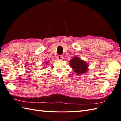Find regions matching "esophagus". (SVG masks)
Here are the masks:
<instances>
[{
	"label": "esophagus",
	"instance_id": "34e87169",
	"mask_svg": "<svg viewBox=\"0 0 121 121\" xmlns=\"http://www.w3.org/2000/svg\"><path fill=\"white\" fill-rule=\"evenodd\" d=\"M57 59H59V60H63V56H62V55H59V56H57Z\"/></svg>",
	"mask_w": 121,
	"mask_h": 121
}]
</instances>
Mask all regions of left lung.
<instances>
[{
  "instance_id": "obj_1",
  "label": "left lung",
  "mask_w": 121,
  "mask_h": 121,
  "mask_svg": "<svg viewBox=\"0 0 121 121\" xmlns=\"http://www.w3.org/2000/svg\"><path fill=\"white\" fill-rule=\"evenodd\" d=\"M70 64L77 74L80 75L86 73L88 71V63L78 57H75L70 60Z\"/></svg>"
}]
</instances>
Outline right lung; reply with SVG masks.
<instances>
[{
    "label": "right lung",
    "instance_id": "1",
    "mask_svg": "<svg viewBox=\"0 0 121 121\" xmlns=\"http://www.w3.org/2000/svg\"><path fill=\"white\" fill-rule=\"evenodd\" d=\"M48 64V62H47V63H46V64Z\"/></svg>",
    "mask_w": 121,
    "mask_h": 121
}]
</instances>
